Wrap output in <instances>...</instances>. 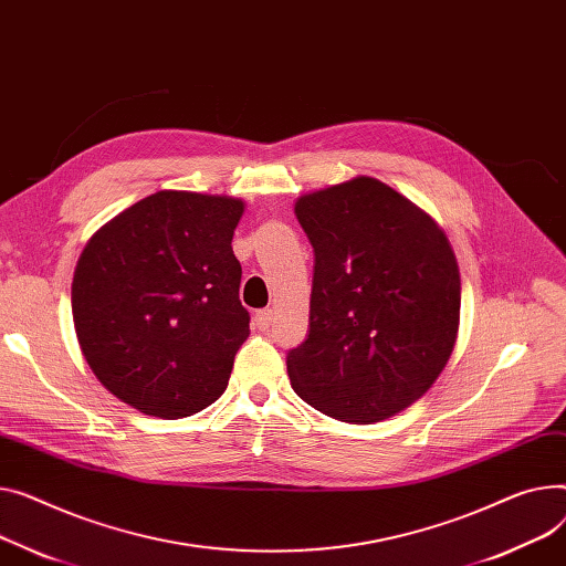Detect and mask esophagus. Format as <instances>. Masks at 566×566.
<instances>
[{
    "mask_svg": "<svg viewBox=\"0 0 566 566\" xmlns=\"http://www.w3.org/2000/svg\"><path fill=\"white\" fill-rule=\"evenodd\" d=\"M271 323H273V310H259V312L254 314V325H256L259 329H269Z\"/></svg>",
    "mask_w": 566,
    "mask_h": 566,
    "instance_id": "esophagus-1",
    "label": "esophagus"
}]
</instances>
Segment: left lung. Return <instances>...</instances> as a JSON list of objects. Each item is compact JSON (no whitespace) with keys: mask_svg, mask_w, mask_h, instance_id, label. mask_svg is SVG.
<instances>
[{"mask_svg":"<svg viewBox=\"0 0 566 566\" xmlns=\"http://www.w3.org/2000/svg\"><path fill=\"white\" fill-rule=\"evenodd\" d=\"M314 248L310 332L286 355L293 391L332 419L370 426L437 382L460 329L462 282L437 220L357 175L295 200Z\"/></svg>","mask_w":566,"mask_h":566,"instance_id":"obj_1","label":"left lung"}]
</instances>
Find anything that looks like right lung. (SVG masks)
Returning a JSON list of instances; mask_svg holds the SVG:
<instances>
[{"instance_id": "add662e5", "label": "right lung", "mask_w": 566, "mask_h": 566, "mask_svg": "<svg viewBox=\"0 0 566 566\" xmlns=\"http://www.w3.org/2000/svg\"><path fill=\"white\" fill-rule=\"evenodd\" d=\"M241 198L157 191L88 239L72 321L95 378L129 407L184 419L228 389L250 336L232 239Z\"/></svg>"}]
</instances>
